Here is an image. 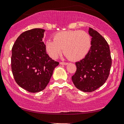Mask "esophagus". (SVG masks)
<instances>
[{"label": "esophagus", "instance_id": "34e87169", "mask_svg": "<svg viewBox=\"0 0 124 124\" xmlns=\"http://www.w3.org/2000/svg\"><path fill=\"white\" fill-rule=\"evenodd\" d=\"M60 64H62V65H67V64H68V63L67 62H61L60 63Z\"/></svg>", "mask_w": 124, "mask_h": 124}]
</instances>
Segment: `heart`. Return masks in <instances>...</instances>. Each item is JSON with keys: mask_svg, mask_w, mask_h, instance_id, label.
<instances>
[{"mask_svg": "<svg viewBox=\"0 0 124 124\" xmlns=\"http://www.w3.org/2000/svg\"><path fill=\"white\" fill-rule=\"evenodd\" d=\"M91 47L90 34L84 31H64L53 36V40H47L46 48L49 56L56 59L63 51L72 61L80 60L85 57Z\"/></svg>", "mask_w": 124, "mask_h": 124, "instance_id": "heart-1", "label": "heart"}]
</instances>
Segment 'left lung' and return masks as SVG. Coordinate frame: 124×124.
I'll return each instance as SVG.
<instances>
[{"label":"left lung","mask_w":124,"mask_h":124,"mask_svg":"<svg viewBox=\"0 0 124 124\" xmlns=\"http://www.w3.org/2000/svg\"><path fill=\"white\" fill-rule=\"evenodd\" d=\"M91 48L85 57L76 62L77 70L72 80L81 91L91 92L102 86L109 76L112 64L109 46L105 39L91 28Z\"/></svg>","instance_id":"left-lung-1"}]
</instances>
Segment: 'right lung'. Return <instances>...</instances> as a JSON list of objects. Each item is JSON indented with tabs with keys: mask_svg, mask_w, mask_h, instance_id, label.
<instances>
[{
	"mask_svg": "<svg viewBox=\"0 0 124 124\" xmlns=\"http://www.w3.org/2000/svg\"><path fill=\"white\" fill-rule=\"evenodd\" d=\"M45 30L34 28L22 33L12 49L11 67L18 85L29 92L43 90L59 64L46 53L43 42Z\"/></svg>",
	"mask_w": 124,
	"mask_h": 124,
	"instance_id": "right-lung-1",
	"label": "right lung"
}]
</instances>
